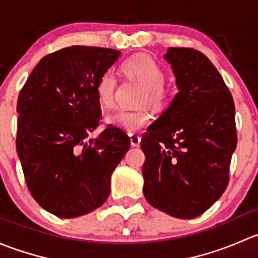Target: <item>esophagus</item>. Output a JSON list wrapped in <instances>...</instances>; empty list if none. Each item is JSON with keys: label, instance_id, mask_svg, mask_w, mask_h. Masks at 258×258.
Wrapping results in <instances>:
<instances>
[{"label": "esophagus", "instance_id": "1", "mask_svg": "<svg viewBox=\"0 0 258 258\" xmlns=\"http://www.w3.org/2000/svg\"><path fill=\"white\" fill-rule=\"evenodd\" d=\"M130 140H131V146L132 147H137V146L140 145V142H141V136L137 134H130Z\"/></svg>", "mask_w": 258, "mask_h": 258}]
</instances>
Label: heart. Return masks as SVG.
<instances>
[{"label": "heart", "mask_w": 258, "mask_h": 258, "mask_svg": "<svg viewBox=\"0 0 258 258\" xmlns=\"http://www.w3.org/2000/svg\"><path fill=\"white\" fill-rule=\"evenodd\" d=\"M122 69L128 76L134 77L145 86L142 91L140 103L160 107L166 102L167 90L163 87L165 72L162 67L147 56H137L127 59L122 64ZM117 80L112 72H105L101 75L96 85V96L98 102L105 107H111L114 102V91H116ZM151 114L146 108L137 110H126L121 108L106 116V121L118 128L127 132H135L148 124Z\"/></svg>", "instance_id": "1"}]
</instances>
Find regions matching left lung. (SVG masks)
Masks as SVG:
<instances>
[{"mask_svg": "<svg viewBox=\"0 0 258 258\" xmlns=\"http://www.w3.org/2000/svg\"><path fill=\"white\" fill-rule=\"evenodd\" d=\"M178 92L142 136L144 195L151 206L195 218L222 196L237 145L235 103L212 62L194 48L170 47Z\"/></svg>", "mask_w": 258, "mask_h": 258, "instance_id": "left-lung-1", "label": "left lung"}]
</instances>
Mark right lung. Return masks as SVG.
I'll list each match as a JSON object with an SVG mask.
<instances>
[{"mask_svg":"<svg viewBox=\"0 0 258 258\" xmlns=\"http://www.w3.org/2000/svg\"><path fill=\"white\" fill-rule=\"evenodd\" d=\"M119 56L111 48H62L41 58L18 96L16 148L26 183L36 202L57 217L102 206L111 175L131 145L112 124L87 140L102 117L97 81Z\"/></svg>","mask_w":258,"mask_h":258,"instance_id":"1","label":"right lung"}]
</instances>
